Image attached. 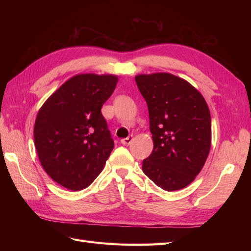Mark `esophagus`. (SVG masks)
<instances>
[{"label":"esophagus","mask_w":251,"mask_h":251,"mask_svg":"<svg viewBox=\"0 0 251 251\" xmlns=\"http://www.w3.org/2000/svg\"><path fill=\"white\" fill-rule=\"evenodd\" d=\"M132 140H133V135H130V136H128V137L124 138V139H121V140H120V142L123 143L124 146H128V144H130V143L132 142Z\"/></svg>","instance_id":"34e87169"}]
</instances>
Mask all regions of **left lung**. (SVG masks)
Wrapping results in <instances>:
<instances>
[{
	"mask_svg": "<svg viewBox=\"0 0 251 251\" xmlns=\"http://www.w3.org/2000/svg\"><path fill=\"white\" fill-rule=\"evenodd\" d=\"M147 101L154 142L142 171L164 191L184 188L206 161L211 144V119L202 94L188 81L170 73L135 77Z\"/></svg>",
	"mask_w": 251,
	"mask_h": 251,
	"instance_id": "obj_1",
	"label": "left lung"
}]
</instances>
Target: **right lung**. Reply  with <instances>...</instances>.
I'll list each match as a JSON object with an SVG mask.
<instances>
[{"label": "right lung", "mask_w": 251, "mask_h": 251, "mask_svg": "<svg viewBox=\"0 0 251 251\" xmlns=\"http://www.w3.org/2000/svg\"><path fill=\"white\" fill-rule=\"evenodd\" d=\"M117 81L116 75L77 74L37 113L33 132L37 156L59 185L81 191L101 173L114 148L101 107Z\"/></svg>", "instance_id": "1"}]
</instances>
